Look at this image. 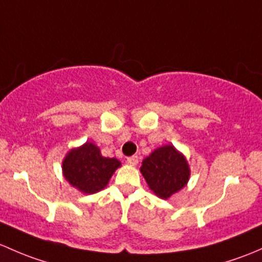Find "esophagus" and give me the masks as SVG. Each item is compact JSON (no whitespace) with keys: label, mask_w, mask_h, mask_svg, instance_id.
<instances>
[{"label":"esophagus","mask_w":262,"mask_h":262,"mask_svg":"<svg viewBox=\"0 0 262 262\" xmlns=\"http://www.w3.org/2000/svg\"><path fill=\"white\" fill-rule=\"evenodd\" d=\"M127 163L130 164V165H132V166L137 165V163H139V156H137V155L130 156V158L127 159Z\"/></svg>","instance_id":"esophagus-1"}]
</instances>
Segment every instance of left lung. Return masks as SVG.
I'll return each instance as SVG.
<instances>
[{
  "mask_svg": "<svg viewBox=\"0 0 262 262\" xmlns=\"http://www.w3.org/2000/svg\"><path fill=\"white\" fill-rule=\"evenodd\" d=\"M140 171L150 189L161 199H169L182 190L190 178L187 158L171 144L154 150L142 160Z\"/></svg>",
  "mask_w": 262,
  "mask_h": 262,
  "instance_id": "left-lung-1",
  "label": "left lung"
}]
</instances>
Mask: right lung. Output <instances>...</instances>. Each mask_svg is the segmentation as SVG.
Listing matches in <instances>:
<instances>
[{
  "instance_id": "1",
  "label": "right lung",
  "mask_w": 262,
  "mask_h": 262,
  "mask_svg": "<svg viewBox=\"0 0 262 262\" xmlns=\"http://www.w3.org/2000/svg\"><path fill=\"white\" fill-rule=\"evenodd\" d=\"M120 166V160L102 156L99 147L90 141L69 150L61 163L64 179L83 194L104 189Z\"/></svg>"
}]
</instances>
